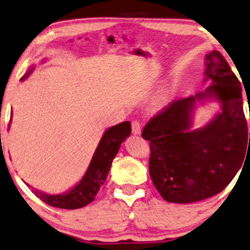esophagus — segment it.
Returning <instances> with one entry per match:
<instances>
[{
    "label": "esophagus",
    "mask_w": 250,
    "mask_h": 250,
    "mask_svg": "<svg viewBox=\"0 0 250 250\" xmlns=\"http://www.w3.org/2000/svg\"><path fill=\"white\" fill-rule=\"evenodd\" d=\"M141 132V124L139 120H133L132 122V133L133 134H140Z\"/></svg>",
    "instance_id": "1"
}]
</instances>
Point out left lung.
<instances>
[{"instance_id": "left-lung-1", "label": "left lung", "mask_w": 250, "mask_h": 250, "mask_svg": "<svg viewBox=\"0 0 250 250\" xmlns=\"http://www.w3.org/2000/svg\"><path fill=\"white\" fill-rule=\"evenodd\" d=\"M206 61V75L213 84L195 97L172 101L141 132L149 141L154 186L170 203H195L221 192L250 150L240 81L220 52L212 51ZM208 94H214L223 110L204 129L188 131L193 103Z\"/></svg>"}]
</instances>
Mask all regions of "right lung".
Masks as SVG:
<instances>
[{"instance_id": "right-lung-1", "label": "right lung", "mask_w": 250, "mask_h": 250, "mask_svg": "<svg viewBox=\"0 0 250 250\" xmlns=\"http://www.w3.org/2000/svg\"><path fill=\"white\" fill-rule=\"evenodd\" d=\"M30 73L31 70L21 80L25 79ZM130 134V122L120 123L110 127L102 137L85 175L78 186L74 187L68 192L62 195H47L38 190H33L32 192L47 205L64 210H75L90 204L106 180L111 163L118 153L120 144Z\"/></svg>"}]
</instances>
